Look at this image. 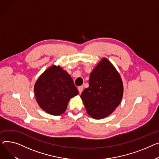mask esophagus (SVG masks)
Instances as JSON below:
<instances>
[{"instance_id": "1", "label": "esophagus", "mask_w": 159, "mask_h": 159, "mask_svg": "<svg viewBox=\"0 0 159 159\" xmlns=\"http://www.w3.org/2000/svg\"><path fill=\"white\" fill-rule=\"evenodd\" d=\"M83 89H84V86H80L78 87V90H79L80 93H81L83 91Z\"/></svg>"}]
</instances>
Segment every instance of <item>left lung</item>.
<instances>
[{"mask_svg": "<svg viewBox=\"0 0 159 159\" xmlns=\"http://www.w3.org/2000/svg\"><path fill=\"white\" fill-rule=\"evenodd\" d=\"M123 94L121 78L112 63L103 58L90 74L89 87L80 98L88 114L100 120L111 114L120 105Z\"/></svg>", "mask_w": 159, "mask_h": 159, "instance_id": "obj_1", "label": "left lung"}]
</instances>
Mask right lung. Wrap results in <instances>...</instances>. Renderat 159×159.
I'll return each instance as SVG.
<instances>
[{"mask_svg": "<svg viewBox=\"0 0 159 159\" xmlns=\"http://www.w3.org/2000/svg\"><path fill=\"white\" fill-rule=\"evenodd\" d=\"M34 89L39 107L54 116L64 113L70 98L79 94L67 71L56 65L50 66L41 74L35 83Z\"/></svg>", "mask_w": 159, "mask_h": 159, "instance_id": "1", "label": "right lung"}]
</instances>
